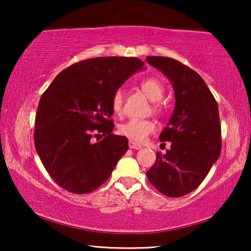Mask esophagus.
Returning a JSON list of instances; mask_svg holds the SVG:
<instances>
[{
	"mask_svg": "<svg viewBox=\"0 0 251 251\" xmlns=\"http://www.w3.org/2000/svg\"><path fill=\"white\" fill-rule=\"evenodd\" d=\"M128 146H129L130 150H141V148H142L141 144L135 143V142H133V141H129V142H128Z\"/></svg>",
	"mask_w": 251,
	"mask_h": 251,
	"instance_id": "34e87169",
	"label": "esophagus"
}]
</instances>
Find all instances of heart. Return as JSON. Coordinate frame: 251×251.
I'll return each mask as SVG.
<instances>
[{"label":"heart","mask_w":251,"mask_h":251,"mask_svg":"<svg viewBox=\"0 0 251 251\" xmlns=\"http://www.w3.org/2000/svg\"><path fill=\"white\" fill-rule=\"evenodd\" d=\"M139 87L148 99L154 101L152 103V109L155 112H161L163 106L159 100L164 96V85L161 84L158 78L148 77L142 80ZM112 109L114 114L121 115L124 106V95L121 90H117L112 96ZM156 130V123L151 120H128L118 126V133L125 136V137L131 139V141L142 142L147 136L154 133Z\"/></svg>","instance_id":"obj_1"}]
</instances>
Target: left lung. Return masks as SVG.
Returning <instances> with one entry per match:
<instances>
[{
  "instance_id": "left-lung-1",
  "label": "left lung",
  "mask_w": 251,
  "mask_h": 251,
  "mask_svg": "<svg viewBox=\"0 0 251 251\" xmlns=\"http://www.w3.org/2000/svg\"><path fill=\"white\" fill-rule=\"evenodd\" d=\"M148 64L163 72L175 91L176 106L159 136L171 142L166 154L157 152L146 173L165 196L182 197L201 184L222 151V125L214 95L197 72L177 59L147 56Z\"/></svg>"
}]
</instances>
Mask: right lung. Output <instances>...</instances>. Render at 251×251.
<instances>
[{
  "mask_svg": "<svg viewBox=\"0 0 251 251\" xmlns=\"http://www.w3.org/2000/svg\"><path fill=\"white\" fill-rule=\"evenodd\" d=\"M145 65L138 57L87 58L63 70L42 95L34 145L50 177L73 194H88L112 175L128 150L113 133L112 96ZM103 134L99 143L94 138Z\"/></svg>",
  "mask_w": 251,
  "mask_h": 251,
  "instance_id": "1",
  "label": "right lung"
}]
</instances>
